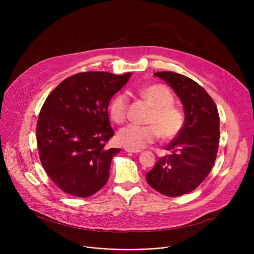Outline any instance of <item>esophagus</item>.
<instances>
[{"label": "esophagus", "instance_id": "34e87169", "mask_svg": "<svg viewBox=\"0 0 254 254\" xmlns=\"http://www.w3.org/2000/svg\"><path fill=\"white\" fill-rule=\"evenodd\" d=\"M125 151L127 152V153H140L141 150H135V149H130V148H127L126 147L125 148Z\"/></svg>", "mask_w": 254, "mask_h": 254}]
</instances>
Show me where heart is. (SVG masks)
Returning <instances> with one entry per match:
<instances>
[{"instance_id":"1","label":"heart","mask_w":254,"mask_h":254,"mask_svg":"<svg viewBox=\"0 0 254 254\" xmlns=\"http://www.w3.org/2000/svg\"><path fill=\"white\" fill-rule=\"evenodd\" d=\"M139 95L152 107L148 118V126L129 125L121 128L117 138L123 146L130 149H140L154 142L158 136L163 140H171L182 131L185 125V115L180 107L173 104L174 96L171 90L163 84H152L138 91ZM128 98L120 93L111 100L108 111L112 120L123 124L127 115Z\"/></svg>"}]
</instances>
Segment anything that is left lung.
Here are the masks:
<instances>
[{"mask_svg": "<svg viewBox=\"0 0 254 254\" xmlns=\"http://www.w3.org/2000/svg\"><path fill=\"white\" fill-rule=\"evenodd\" d=\"M165 80L183 103L185 125L146 175L149 185L168 197L194 191L209 175L219 144V114L206 90L191 78L170 71L154 73Z\"/></svg>", "mask_w": 254, "mask_h": 254, "instance_id": "1", "label": "left lung"}]
</instances>
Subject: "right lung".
<instances>
[{"mask_svg":"<svg viewBox=\"0 0 254 254\" xmlns=\"http://www.w3.org/2000/svg\"><path fill=\"white\" fill-rule=\"evenodd\" d=\"M129 76V72H81L64 79L46 98L36 129L39 157L66 194L85 198L106 184L112 160L121 152L105 147L115 134L107 107Z\"/></svg>","mask_w":254,"mask_h":254,"instance_id":"1","label":"right lung"}]
</instances>
